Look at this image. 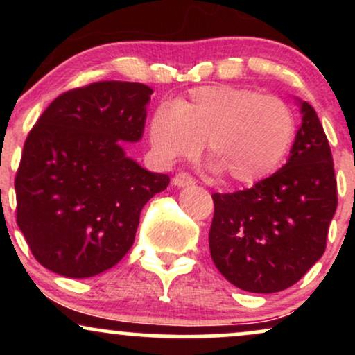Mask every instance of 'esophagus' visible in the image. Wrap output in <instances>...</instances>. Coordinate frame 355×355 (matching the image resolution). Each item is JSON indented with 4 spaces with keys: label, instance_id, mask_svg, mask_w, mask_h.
<instances>
[{
    "label": "esophagus",
    "instance_id": "obj_1",
    "mask_svg": "<svg viewBox=\"0 0 355 355\" xmlns=\"http://www.w3.org/2000/svg\"><path fill=\"white\" fill-rule=\"evenodd\" d=\"M193 183H195V178L191 177L190 173H187V172H180V173H177L173 177V185H177V187L193 185Z\"/></svg>",
    "mask_w": 355,
    "mask_h": 355
}]
</instances>
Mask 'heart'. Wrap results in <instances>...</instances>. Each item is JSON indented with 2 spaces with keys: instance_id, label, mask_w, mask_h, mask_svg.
<instances>
[{
  "instance_id": "obj_1",
  "label": "heart",
  "mask_w": 355,
  "mask_h": 355,
  "mask_svg": "<svg viewBox=\"0 0 355 355\" xmlns=\"http://www.w3.org/2000/svg\"><path fill=\"white\" fill-rule=\"evenodd\" d=\"M295 116L277 96L215 85L191 89L153 110L148 138L162 164L198 153L205 140L215 168L234 185L250 187L279 170L295 138Z\"/></svg>"
}]
</instances>
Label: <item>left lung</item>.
Masks as SVG:
<instances>
[{
  "mask_svg": "<svg viewBox=\"0 0 355 355\" xmlns=\"http://www.w3.org/2000/svg\"><path fill=\"white\" fill-rule=\"evenodd\" d=\"M302 126L287 164L252 189L214 193L209 243L235 287L272 294L291 287L324 255L337 209L329 140L315 110L300 103Z\"/></svg>",
  "mask_w": 355,
  "mask_h": 355,
  "instance_id": "1",
  "label": "left lung"
}]
</instances>
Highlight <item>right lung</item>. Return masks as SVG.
Segmentation results:
<instances>
[{"instance_id":"1","label":"right lung","mask_w":355,"mask_h":355,"mask_svg":"<svg viewBox=\"0 0 355 355\" xmlns=\"http://www.w3.org/2000/svg\"><path fill=\"white\" fill-rule=\"evenodd\" d=\"M153 89L96 81L61 93L24 141L15 178L16 222L43 267L87 279L123 259L140 211L170 177L141 168L123 141L144 135Z\"/></svg>"}]
</instances>
